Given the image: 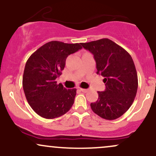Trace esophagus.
Returning <instances> with one entry per match:
<instances>
[{
  "label": "esophagus",
  "mask_w": 156,
  "mask_h": 156,
  "mask_svg": "<svg viewBox=\"0 0 156 156\" xmlns=\"http://www.w3.org/2000/svg\"><path fill=\"white\" fill-rule=\"evenodd\" d=\"M80 89V90L81 91V92H88V89H82V88H79Z\"/></svg>",
  "instance_id": "34e87169"
}]
</instances>
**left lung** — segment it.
I'll use <instances>...</instances> for the list:
<instances>
[{
    "label": "left lung",
    "instance_id": "1",
    "mask_svg": "<svg viewBox=\"0 0 156 156\" xmlns=\"http://www.w3.org/2000/svg\"><path fill=\"white\" fill-rule=\"evenodd\" d=\"M94 55L97 74L104 77V92L90 104L99 117L108 120L120 117L131 106L136 95L138 76L132 57L124 48L109 39L80 43Z\"/></svg>",
    "mask_w": 156,
    "mask_h": 156
}]
</instances>
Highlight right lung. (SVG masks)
Returning a JSON list of instances; mask_svg holds the SVG:
<instances>
[{"label":"right lung","mask_w":156,"mask_h":156,"mask_svg":"<svg viewBox=\"0 0 156 156\" xmlns=\"http://www.w3.org/2000/svg\"><path fill=\"white\" fill-rule=\"evenodd\" d=\"M81 48L78 43L51 41L27 60L23 76V90L28 104L40 117L54 119L71 108L76 89H65L55 79L62 75L68 55Z\"/></svg>","instance_id":"right-lung-1"}]
</instances>
